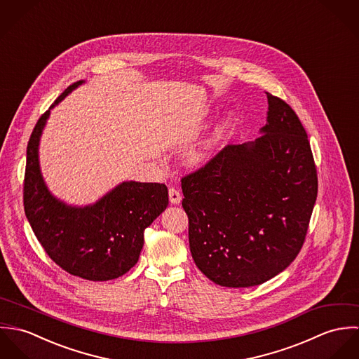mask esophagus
<instances>
[{"mask_svg": "<svg viewBox=\"0 0 359 359\" xmlns=\"http://www.w3.org/2000/svg\"><path fill=\"white\" fill-rule=\"evenodd\" d=\"M168 199H170V203H171V205H180L181 201H182V195L180 194L178 189L170 188V189H168Z\"/></svg>", "mask_w": 359, "mask_h": 359, "instance_id": "obj_1", "label": "esophagus"}]
</instances>
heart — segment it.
I'll return each mask as SVG.
<instances>
[{"label": "heart", "instance_id": "b5f03b06", "mask_svg": "<svg viewBox=\"0 0 359 359\" xmlns=\"http://www.w3.org/2000/svg\"><path fill=\"white\" fill-rule=\"evenodd\" d=\"M232 127V116H225L210 133L203 142H201L196 148H194L188 154V161L194 167H202L207 164L212 156L217 152L219 144L224 141L229 128Z\"/></svg>", "mask_w": 359, "mask_h": 359}]
</instances>
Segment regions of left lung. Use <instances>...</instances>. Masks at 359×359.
<instances>
[{"mask_svg":"<svg viewBox=\"0 0 359 359\" xmlns=\"http://www.w3.org/2000/svg\"><path fill=\"white\" fill-rule=\"evenodd\" d=\"M259 137L228 145L182 178V207L198 268L225 287L261 285L303 248L318 194L307 133L294 110L266 93Z\"/></svg>","mask_w":359,"mask_h":359,"instance_id":"obj_1","label":"left lung"}]
</instances>
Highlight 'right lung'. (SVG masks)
I'll return each mask as SVG.
<instances>
[{
	"instance_id": "add662e5",
	"label": "right lung",
	"mask_w": 359,
	"mask_h": 359,
	"mask_svg": "<svg viewBox=\"0 0 359 359\" xmlns=\"http://www.w3.org/2000/svg\"><path fill=\"white\" fill-rule=\"evenodd\" d=\"M39 118L29 145L23 188L26 217L47 255L66 272L87 280L116 279L130 271L144 248V231L168 205L164 184L124 181L93 205H72L53 196L40 168L39 147L51 110Z\"/></svg>"
}]
</instances>
